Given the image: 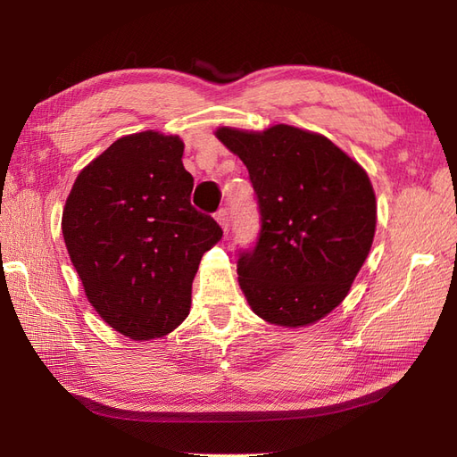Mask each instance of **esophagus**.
Wrapping results in <instances>:
<instances>
[{
    "label": "esophagus",
    "mask_w": 457,
    "mask_h": 457,
    "mask_svg": "<svg viewBox=\"0 0 457 457\" xmlns=\"http://www.w3.org/2000/svg\"><path fill=\"white\" fill-rule=\"evenodd\" d=\"M215 219H217V223H219L220 227H223V230H227V228H228L230 217H228V210H227V207H220V210H217Z\"/></svg>",
    "instance_id": "esophagus-1"
}]
</instances>
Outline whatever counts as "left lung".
Returning a JSON list of instances; mask_svg holds the SVG:
<instances>
[{
    "instance_id": "1",
    "label": "left lung",
    "mask_w": 457,
    "mask_h": 457,
    "mask_svg": "<svg viewBox=\"0 0 457 457\" xmlns=\"http://www.w3.org/2000/svg\"><path fill=\"white\" fill-rule=\"evenodd\" d=\"M217 137L245 163L261 215L237 265L252 311L289 328L320 320L349 294L373 242L366 171L326 137L292 126Z\"/></svg>"
}]
</instances>
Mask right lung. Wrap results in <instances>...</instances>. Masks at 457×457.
Masks as SVG:
<instances>
[{
    "instance_id": "add662e5",
    "label": "right lung",
    "mask_w": 457,
    "mask_h": 457,
    "mask_svg": "<svg viewBox=\"0 0 457 457\" xmlns=\"http://www.w3.org/2000/svg\"><path fill=\"white\" fill-rule=\"evenodd\" d=\"M179 137H121L81 171L62 237L103 320L135 341L170 334L188 316L202 255L223 237L190 204L195 179Z\"/></svg>"
}]
</instances>
